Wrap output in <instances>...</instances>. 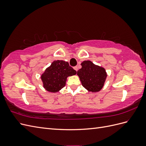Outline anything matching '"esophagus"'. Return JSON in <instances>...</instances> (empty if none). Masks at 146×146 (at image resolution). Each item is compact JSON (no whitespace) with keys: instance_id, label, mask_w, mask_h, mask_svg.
I'll use <instances>...</instances> for the list:
<instances>
[{"instance_id":"obj_1","label":"esophagus","mask_w":146,"mask_h":146,"mask_svg":"<svg viewBox=\"0 0 146 146\" xmlns=\"http://www.w3.org/2000/svg\"><path fill=\"white\" fill-rule=\"evenodd\" d=\"M74 69L76 70V71H77V70H78V67H77V66H75V67L74 68Z\"/></svg>"}]
</instances>
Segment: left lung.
Instances as JSON below:
<instances>
[{"label": "left lung", "mask_w": 146, "mask_h": 146, "mask_svg": "<svg viewBox=\"0 0 146 146\" xmlns=\"http://www.w3.org/2000/svg\"><path fill=\"white\" fill-rule=\"evenodd\" d=\"M82 68L77 71L82 86L88 91L97 92L104 87L107 77L105 68L94 64L90 60L83 61Z\"/></svg>", "instance_id": "obj_1"}]
</instances>
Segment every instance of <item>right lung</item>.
<instances>
[{
    "mask_svg": "<svg viewBox=\"0 0 146 146\" xmlns=\"http://www.w3.org/2000/svg\"><path fill=\"white\" fill-rule=\"evenodd\" d=\"M77 74V71L63 60H55L44 72L41 78L44 89L50 92H57L66 85L67 78Z\"/></svg>",
    "mask_w": 146,
    "mask_h": 146,
    "instance_id": "right-lung-1",
    "label": "right lung"
}]
</instances>
